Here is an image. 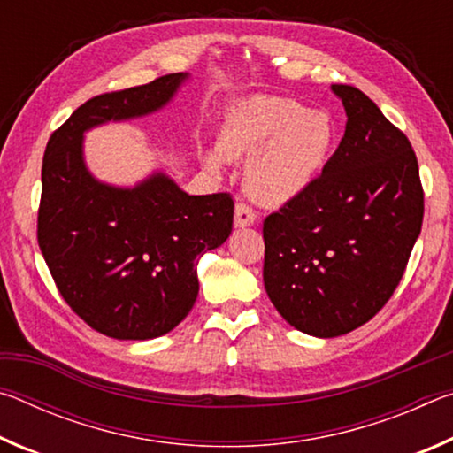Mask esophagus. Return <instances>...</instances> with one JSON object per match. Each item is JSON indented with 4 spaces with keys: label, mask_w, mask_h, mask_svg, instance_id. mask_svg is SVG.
Here are the masks:
<instances>
[{
    "label": "esophagus",
    "mask_w": 453,
    "mask_h": 453,
    "mask_svg": "<svg viewBox=\"0 0 453 453\" xmlns=\"http://www.w3.org/2000/svg\"><path fill=\"white\" fill-rule=\"evenodd\" d=\"M257 221L256 211L250 208L248 203H235V213H234V226L235 227H250Z\"/></svg>",
    "instance_id": "1"
}]
</instances>
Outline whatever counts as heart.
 <instances>
[{
	"label": "heart",
	"instance_id": "heart-1",
	"mask_svg": "<svg viewBox=\"0 0 453 453\" xmlns=\"http://www.w3.org/2000/svg\"><path fill=\"white\" fill-rule=\"evenodd\" d=\"M335 143V127L324 111L296 99L254 96L235 102L218 134L216 151L205 156L211 172L243 162L245 189L257 202L281 205L305 194L319 178Z\"/></svg>",
	"mask_w": 453,
	"mask_h": 453
}]
</instances>
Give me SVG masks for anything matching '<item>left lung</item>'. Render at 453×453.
Listing matches in <instances>:
<instances>
[{
	"instance_id": "8db88e82",
	"label": "left lung",
	"mask_w": 453,
	"mask_h": 453,
	"mask_svg": "<svg viewBox=\"0 0 453 453\" xmlns=\"http://www.w3.org/2000/svg\"><path fill=\"white\" fill-rule=\"evenodd\" d=\"M348 124L319 178L264 221V286L300 332L337 337L392 297L421 232L416 153L364 91L332 86Z\"/></svg>"
}]
</instances>
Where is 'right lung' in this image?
<instances>
[{
    "label": "right lung",
    "instance_id": "1",
    "mask_svg": "<svg viewBox=\"0 0 453 453\" xmlns=\"http://www.w3.org/2000/svg\"><path fill=\"white\" fill-rule=\"evenodd\" d=\"M188 78L170 73L91 97L45 148L37 213L43 259L67 305L116 340H153L188 316L199 291L197 257L232 234L234 199L189 196L164 172L134 188L99 181L86 165L83 134L159 111Z\"/></svg>",
    "mask_w": 453,
    "mask_h": 453
}]
</instances>
